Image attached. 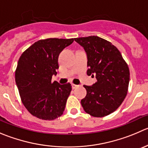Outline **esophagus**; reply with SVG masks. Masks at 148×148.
<instances>
[{
	"label": "esophagus",
	"mask_w": 148,
	"mask_h": 148,
	"mask_svg": "<svg viewBox=\"0 0 148 148\" xmlns=\"http://www.w3.org/2000/svg\"><path fill=\"white\" fill-rule=\"evenodd\" d=\"M77 87H78V85H75V84H72V88H73V89H75Z\"/></svg>",
	"instance_id": "1"
}]
</instances>
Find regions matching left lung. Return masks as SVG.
Masks as SVG:
<instances>
[{
	"label": "left lung",
	"mask_w": 148,
	"mask_h": 148,
	"mask_svg": "<svg viewBox=\"0 0 148 148\" xmlns=\"http://www.w3.org/2000/svg\"><path fill=\"white\" fill-rule=\"evenodd\" d=\"M75 40L87 55L88 75H95L97 82L84 85L86 96L81 99L86 112L94 117H104L121 105L128 91L130 74L119 49L98 36L77 38Z\"/></svg>",
	"instance_id": "1"
}]
</instances>
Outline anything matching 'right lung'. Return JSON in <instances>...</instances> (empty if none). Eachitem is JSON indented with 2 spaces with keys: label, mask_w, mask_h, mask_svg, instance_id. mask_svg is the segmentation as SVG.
Segmentation results:
<instances>
[{
  "label": "right lung",
  "mask_w": 148,
  "mask_h": 148,
  "mask_svg": "<svg viewBox=\"0 0 148 148\" xmlns=\"http://www.w3.org/2000/svg\"><path fill=\"white\" fill-rule=\"evenodd\" d=\"M74 39L48 38L33 43L22 53L15 72L21 99L31 114L42 120L61 116L72 90L70 83L51 82L59 68L60 52Z\"/></svg>",
  "instance_id": "add662e5"
}]
</instances>
